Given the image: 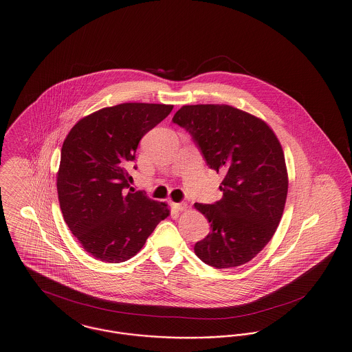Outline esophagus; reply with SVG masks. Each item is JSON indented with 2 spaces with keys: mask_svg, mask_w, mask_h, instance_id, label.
Segmentation results:
<instances>
[{
  "mask_svg": "<svg viewBox=\"0 0 352 352\" xmlns=\"http://www.w3.org/2000/svg\"><path fill=\"white\" fill-rule=\"evenodd\" d=\"M171 207L174 208V211H184L187 208V204L182 201V203H171Z\"/></svg>",
  "mask_w": 352,
  "mask_h": 352,
  "instance_id": "1",
  "label": "esophagus"
}]
</instances>
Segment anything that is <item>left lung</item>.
<instances>
[{"instance_id": "1", "label": "left lung", "mask_w": 352, "mask_h": 352, "mask_svg": "<svg viewBox=\"0 0 352 352\" xmlns=\"http://www.w3.org/2000/svg\"><path fill=\"white\" fill-rule=\"evenodd\" d=\"M173 122L191 134L208 168L224 175L220 201L194 204L211 223L195 254L218 269L251 261L284 212L287 171L278 138L261 118L226 104L184 105Z\"/></svg>"}]
</instances>
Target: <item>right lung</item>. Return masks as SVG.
I'll use <instances>...</instances> for the list:
<instances>
[{"label":"right lung","instance_id":"add662e5","mask_svg":"<svg viewBox=\"0 0 352 352\" xmlns=\"http://www.w3.org/2000/svg\"><path fill=\"white\" fill-rule=\"evenodd\" d=\"M171 109L166 104L124 102L79 120L67 134L58 198L69 231L95 258L115 264L132 258L168 218L166 203L126 188L138 142Z\"/></svg>","mask_w":352,"mask_h":352}]
</instances>
